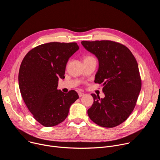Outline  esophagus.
<instances>
[{"label":"esophagus","mask_w":160,"mask_h":160,"mask_svg":"<svg viewBox=\"0 0 160 160\" xmlns=\"http://www.w3.org/2000/svg\"><path fill=\"white\" fill-rule=\"evenodd\" d=\"M83 95H84V94H83V92H78V96H79L80 98H81V97L83 96Z\"/></svg>","instance_id":"esophagus-1"}]
</instances>
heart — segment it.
Instances as JSON below:
<instances>
[{
    "mask_svg": "<svg viewBox=\"0 0 160 160\" xmlns=\"http://www.w3.org/2000/svg\"><path fill=\"white\" fill-rule=\"evenodd\" d=\"M90 58V56H87V57H86V58H85V59H86V58Z\"/></svg>",
    "mask_w": 160,
    "mask_h": 160,
    "instance_id": "obj_1",
    "label": "heart"
}]
</instances>
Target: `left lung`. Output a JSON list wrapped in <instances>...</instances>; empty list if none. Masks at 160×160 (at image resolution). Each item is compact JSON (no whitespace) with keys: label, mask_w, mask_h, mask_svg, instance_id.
I'll use <instances>...</instances> for the list:
<instances>
[{"label":"left lung","mask_w":160,"mask_h":160,"mask_svg":"<svg viewBox=\"0 0 160 160\" xmlns=\"http://www.w3.org/2000/svg\"><path fill=\"white\" fill-rule=\"evenodd\" d=\"M99 61L95 83L103 85L105 97L92 94L94 102L87 113L97 125L112 128L125 122L133 111L141 89L139 66L124 45L111 40L82 41Z\"/></svg>","instance_id":"left-lung-1"}]
</instances>
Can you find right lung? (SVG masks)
<instances>
[{
	"label": "right lung",
	"mask_w": 160,
	"mask_h": 160,
	"mask_svg": "<svg viewBox=\"0 0 160 160\" xmlns=\"http://www.w3.org/2000/svg\"><path fill=\"white\" fill-rule=\"evenodd\" d=\"M79 49L75 42H50L30 51L22 59L18 75L21 96L33 118L50 127L62 122L71 105L79 98L70 90L58 89L59 78H64L69 58Z\"/></svg>",
	"instance_id": "right-lung-1"
}]
</instances>
